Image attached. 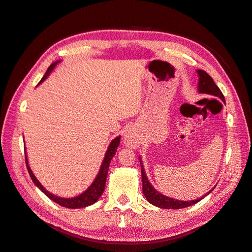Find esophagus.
<instances>
[{
  "label": "esophagus",
  "mask_w": 252,
  "mask_h": 252,
  "mask_svg": "<svg viewBox=\"0 0 252 252\" xmlns=\"http://www.w3.org/2000/svg\"><path fill=\"white\" fill-rule=\"evenodd\" d=\"M124 144L130 148H136V146L139 145V142L132 131H128L124 135Z\"/></svg>",
  "instance_id": "esophagus-1"
}]
</instances>
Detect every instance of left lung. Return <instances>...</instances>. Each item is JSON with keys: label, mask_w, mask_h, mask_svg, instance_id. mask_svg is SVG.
Instances as JSON below:
<instances>
[{"label": "left lung", "mask_w": 252, "mask_h": 252, "mask_svg": "<svg viewBox=\"0 0 252 252\" xmlns=\"http://www.w3.org/2000/svg\"><path fill=\"white\" fill-rule=\"evenodd\" d=\"M197 74H199V85H197V90H199V93L215 95V96L220 98L223 102H225V97L222 94V91H220V88L216 85V83L213 82L210 75L206 71L200 70V69L197 70ZM139 159H140L141 172H142L143 193L145 196H146V200L150 204L157 206V207L165 208V209H181V208H185V207H188V206H191V205L197 203L205 196L204 195L201 197V199L192 200V201H179V200H174V199H171V197L163 195L162 193H159L154 187H152V185L150 184L147 177H146V173H145L142 159L141 158H139ZM213 189H215V187H213L210 191H208L207 194H209Z\"/></svg>", "instance_id": "1"}]
</instances>
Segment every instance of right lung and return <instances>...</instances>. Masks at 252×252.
Here are the masks:
<instances>
[{"mask_svg": "<svg viewBox=\"0 0 252 252\" xmlns=\"http://www.w3.org/2000/svg\"><path fill=\"white\" fill-rule=\"evenodd\" d=\"M59 63L55 62L52 63L46 71V73L44 74V77L42 78V80L39 82V84H41L43 81H45L47 79L48 75L50 74V72L55 69L56 65ZM37 84V85H39ZM120 141H121V136H117L116 139L113 141H111V143L109 144V147L106 151V155L104 158V161L101 165V169L98 171L96 178L94 179V181L93 182V184H91L85 191H84L82 194L78 195V196H74L71 197V199H66V197H60L57 195H53L50 192H48L46 189H45L41 183L36 180V178L34 177V174L32 173V169H30V167L28 165V161H27V156L25 154V161H26V167H27V170L28 173L30 175V178H32V182L34 183V185L39 188L43 193L46 194L50 200H52L53 202H56L57 204L63 206V207L66 208H72V209H77V208H83V207H87V206H90L94 204L98 199H100V196L102 195L104 189H105V184H106V178H107V173L109 170V164L111 162V159L113 158V156L116 155L118 146L120 145Z\"/></svg>", "mask_w": 252, "mask_h": 252, "instance_id": "right-lung-1", "label": "right lung"}]
</instances>
